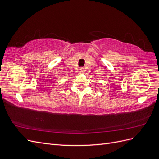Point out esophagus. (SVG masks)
<instances>
[{"label":"esophagus","mask_w":159,"mask_h":159,"mask_svg":"<svg viewBox=\"0 0 159 159\" xmlns=\"http://www.w3.org/2000/svg\"><path fill=\"white\" fill-rule=\"evenodd\" d=\"M84 71H85V70H84V68H80L79 69V72H80V73H84V72H85Z\"/></svg>","instance_id":"obj_1"}]
</instances>
